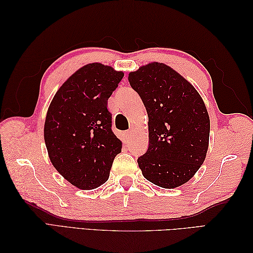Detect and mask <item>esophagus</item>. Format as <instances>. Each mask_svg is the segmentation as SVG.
<instances>
[{"mask_svg": "<svg viewBox=\"0 0 253 253\" xmlns=\"http://www.w3.org/2000/svg\"><path fill=\"white\" fill-rule=\"evenodd\" d=\"M124 137H125V140L126 141H129L130 138H131V131L127 130V131L124 132Z\"/></svg>", "mask_w": 253, "mask_h": 253, "instance_id": "obj_1", "label": "esophagus"}]
</instances>
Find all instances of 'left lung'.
Masks as SVG:
<instances>
[{
    "label": "left lung",
    "mask_w": 253,
    "mask_h": 253,
    "mask_svg": "<svg viewBox=\"0 0 253 253\" xmlns=\"http://www.w3.org/2000/svg\"><path fill=\"white\" fill-rule=\"evenodd\" d=\"M149 116V147L137 162L144 178L162 188L189 180L206 159L210 118L200 94L162 63L142 66L128 76Z\"/></svg>",
    "instance_id": "obj_1"
}]
</instances>
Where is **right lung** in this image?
Listing matches in <instances>:
<instances>
[{
    "mask_svg": "<svg viewBox=\"0 0 253 253\" xmlns=\"http://www.w3.org/2000/svg\"><path fill=\"white\" fill-rule=\"evenodd\" d=\"M124 73L100 63L72 75L46 113L44 141L53 166L79 189L89 190L109 178L122 142L112 130L107 100Z\"/></svg>",
    "mask_w": 253,
    "mask_h": 253,
    "instance_id": "add662e5",
    "label": "right lung"
}]
</instances>
